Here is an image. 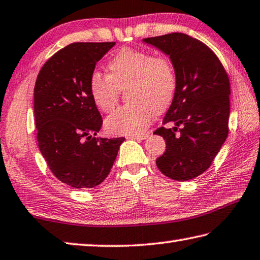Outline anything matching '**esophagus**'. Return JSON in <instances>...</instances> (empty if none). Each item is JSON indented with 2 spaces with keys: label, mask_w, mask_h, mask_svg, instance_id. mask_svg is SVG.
Returning <instances> with one entry per match:
<instances>
[{
  "label": "esophagus",
  "mask_w": 260,
  "mask_h": 260,
  "mask_svg": "<svg viewBox=\"0 0 260 260\" xmlns=\"http://www.w3.org/2000/svg\"><path fill=\"white\" fill-rule=\"evenodd\" d=\"M149 136V133H143L139 135H129L127 136V139H134V140H145Z\"/></svg>",
  "instance_id": "esophagus-1"
}]
</instances>
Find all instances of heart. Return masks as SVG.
<instances>
[{
	"mask_svg": "<svg viewBox=\"0 0 260 260\" xmlns=\"http://www.w3.org/2000/svg\"><path fill=\"white\" fill-rule=\"evenodd\" d=\"M109 75L94 70L89 76V92L102 111L110 112L119 100L121 88L131 102L118 108L107 119L114 134H140L148 128L153 110L160 114L171 106L177 87L172 60L148 51L124 48L108 62Z\"/></svg>",
	"mask_w": 260,
	"mask_h": 260,
	"instance_id": "1",
	"label": "heart"
}]
</instances>
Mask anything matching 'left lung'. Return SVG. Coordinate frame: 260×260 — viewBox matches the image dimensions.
I'll return each mask as SVG.
<instances>
[{
	"instance_id": "8db88e82",
	"label": "left lung",
	"mask_w": 260,
	"mask_h": 260,
	"mask_svg": "<svg viewBox=\"0 0 260 260\" xmlns=\"http://www.w3.org/2000/svg\"><path fill=\"white\" fill-rule=\"evenodd\" d=\"M143 42L169 55L177 78L175 96L162 120L175 127H159L153 133L166 141V151L155 164L165 176L188 181L210 167L228 138L229 76L214 52L186 34L172 32Z\"/></svg>"
}]
</instances>
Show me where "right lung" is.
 Listing matches in <instances>:
<instances>
[{"mask_svg": "<svg viewBox=\"0 0 260 260\" xmlns=\"http://www.w3.org/2000/svg\"><path fill=\"white\" fill-rule=\"evenodd\" d=\"M116 43H73L41 68L34 115L41 153L53 175L75 188H91L109 175L125 138H96L102 117L89 92L95 64Z\"/></svg>", "mask_w": 260, "mask_h": 260, "instance_id": "right-lung-1", "label": "right lung"}]
</instances>
